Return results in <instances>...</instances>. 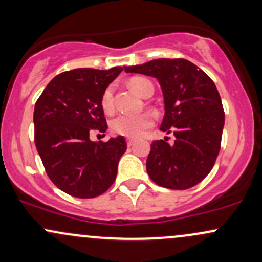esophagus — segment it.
<instances>
[{"label":"esophagus","mask_w":262,"mask_h":262,"mask_svg":"<svg viewBox=\"0 0 262 262\" xmlns=\"http://www.w3.org/2000/svg\"><path fill=\"white\" fill-rule=\"evenodd\" d=\"M134 143H135V140H134V139H132V138H128V139H127V144H128V146H132V145H133Z\"/></svg>","instance_id":"1"}]
</instances>
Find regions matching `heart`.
<instances>
[{
    "mask_svg": "<svg viewBox=\"0 0 262 262\" xmlns=\"http://www.w3.org/2000/svg\"><path fill=\"white\" fill-rule=\"evenodd\" d=\"M130 86L134 91L140 95L141 97H145L150 87H152L151 82L144 77H133L130 80ZM101 107L106 113L113 111V87L108 86L102 93ZM152 125V117L148 113L141 114H118L111 123V129L113 133L124 135L129 138H139L145 133V130Z\"/></svg>",
    "mask_w": 262,
    "mask_h": 262,
    "instance_id": "b5f03b06",
    "label": "heart"
}]
</instances>
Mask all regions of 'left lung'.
Here are the masks:
<instances>
[{"label":"left lung","mask_w":262,"mask_h":262,"mask_svg":"<svg viewBox=\"0 0 262 262\" xmlns=\"http://www.w3.org/2000/svg\"><path fill=\"white\" fill-rule=\"evenodd\" d=\"M125 73L156 77L164 95L160 130L173 133L151 143L146 171L156 185L187 189L200 183L214 166L221 150L224 111L212 79L185 59H156L124 68Z\"/></svg>","instance_id":"8db88e82"}]
</instances>
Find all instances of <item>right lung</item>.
Masks as SVG:
<instances>
[{
    "mask_svg": "<svg viewBox=\"0 0 262 262\" xmlns=\"http://www.w3.org/2000/svg\"><path fill=\"white\" fill-rule=\"evenodd\" d=\"M123 71L75 69L48 83L34 107V141L48 176L56 187L77 198L106 192L117 176L127 150L119 135L92 141V130L104 133L108 125L101 107L102 93Z\"/></svg>",
    "mask_w": 262,
    "mask_h": 262,
    "instance_id": "1",
    "label": "right lung"
}]
</instances>
